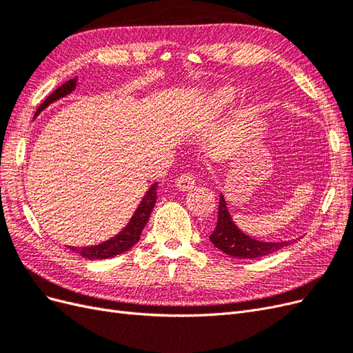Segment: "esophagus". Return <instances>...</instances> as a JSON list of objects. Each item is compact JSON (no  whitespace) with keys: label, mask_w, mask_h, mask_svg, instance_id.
<instances>
[{"label":"esophagus","mask_w":353,"mask_h":353,"mask_svg":"<svg viewBox=\"0 0 353 353\" xmlns=\"http://www.w3.org/2000/svg\"><path fill=\"white\" fill-rule=\"evenodd\" d=\"M196 185V176L193 175V172H187V174H183L178 179H176V187L181 190V191H187V190H191Z\"/></svg>","instance_id":"esophagus-1"}]
</instances>
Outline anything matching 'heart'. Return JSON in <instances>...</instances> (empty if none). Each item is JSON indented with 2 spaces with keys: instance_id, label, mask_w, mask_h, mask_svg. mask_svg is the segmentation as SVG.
I'll list each match as a JSON object with an SVG mask.
<instances>
[{
  "instance_id": "heart-1",
  "label": "heart",
  "mask_w": 353,
  "mask_h": 353,
  "mask_svg": "<svg viewBox=\"0 0 353 353\" xmlns=\"http://www.w3.org/2000/svg\"><path fill=\"white\" fill-rule=\"evenodd\" d=\"M210 100L213 105H216L218 109H223L234 100V91L232 88H228V87H221L212 94Z\"/></svg>"
}]
</instances>
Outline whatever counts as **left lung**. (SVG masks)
Instances as JSON below:
<instances>
[{
	"label": "left lung",
	"mask_w": 353,
	"mask_h": 353,
	"mask_svg": "<svg viewBox=\"0 0 353 353\" xmlns=\"http://www.w3.org/2000/svg\"><path fill=\"white\" fill-rule=\"evenodd\" d=\"M210 241L225 254L234 256V258L243 259H254L262 256L271 254L280 250L292 241H259L254 240L245 234L232 222L230 212L225 205V199L221 194L219 197V210H218V222L216 227L210 234Z\"/></svg>",
	"instance_id": "8db88e82"
}]
</instances>
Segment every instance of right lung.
<instances>
[{
	"label": "right lung",
	"instance_id": "1",
	"mask_svg": "<svg viewBox=\"0 0 353 353\" xmlns=\"http://www.w3.org/2000/svg\"><path fill=\"white\" fill-rule=\"evenodd\" d=\"M74 87H77V78L69 79L68 82L60 85V87L56 91H52V94H50L46 99V101L39 105L35 116H38L42 110L48 108L51 103H54L61 97H66L68 94H70L74 90ZM156 194H157V183H154L150 188H148L145 196L143 197L141 203L138 205L135 213L132 215L130 223H128L119 234H116L114 237L109 239L108 241H103L100 244L88 245V248H74V245H68V248L70 249V252L81 254L85 259H108V258H113V256L121 254L126 250H130L132 245L137 244L138 240H140V236L145 227V223L152 215V210L156 203Z\"/></svg>",
	"mask_w": 353,
	"mask_h": 353
}]
</instances>
